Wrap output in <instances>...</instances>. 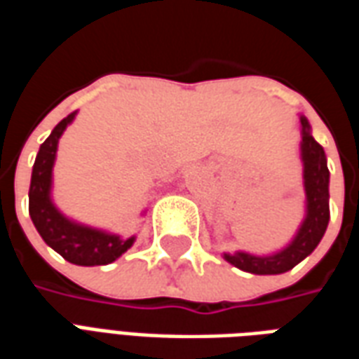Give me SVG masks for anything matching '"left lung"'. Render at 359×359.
Segmentation results:
<instances>
[{
    "instance_id": "1",
    "label": "left lung",
    "mask_w": 359,
    "mask_h": 359,
    "mask_svg": "<svg viewBox=\"0 0 359 359\" xmlns=\"http://www.w3.org/2000/svg\"><path fill=\"white\" fill-rule=\"evenodd\" d=\"M302 159H304V180L308 196V217L298 231L292 244L283 252L269 257H256L250 254H225V259L234 267L254 275H278L290 271L308 257L323 238L329 225V169L325 149L309 134V125L302 117Z\"/></svg>"
}]
</instances>
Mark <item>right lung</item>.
Returning <instances> with one entry per match:
<instances>
[{
	"label": "right lung",
	"mask_w": 359,
	"mask_h": 359,
	"mask_svg": "<svg viewBox=\"0 0 359 359\" xmlns=\"http://www.w3.org/2000/svg\"><path fill=\"white\" fill-rule=\"evenodd\" d=\"M74 113L59 123L48 140L40 146L32 167V180L28 190V213L43 242L74 265H107L133 246L134 238L121 241L113 234L74 225L59 213L50 200L51 167L57 151L59 136L73 121Z\"/></svg>",
	"instance_id": "obj_1"
}]
</instances>
